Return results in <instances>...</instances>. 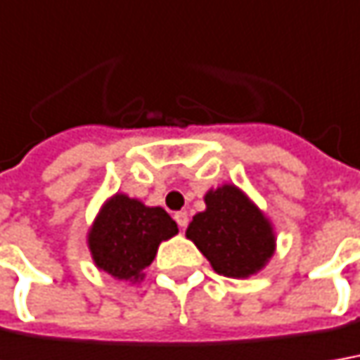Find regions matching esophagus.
Here are the masks:
<instances>
[{"instance_id":"esophagus-1","label":"esophagus","mask_w":360,"mask_h":360,"mask_svg":"<svg viewBox=\"0 0 360 360\" xmlns=\"http://www.w3.org/2000/svg\"><path fill=\"white\" fill-rule=\"evenodd\" d=\"M173 219H175V222L179 224L181 229H185V226H187V222H189V214H187L185 211H179V212H175V217H173Z\"/></svg>"}]
</instances>
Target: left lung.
Masks as SVG:
<instances>
[{
  "mask_svg": "<svg viewBox=\"0 0 360 360\" xmlns=\"http://www.w3.org/2000/svg\"><path fill=\"white\" fill-rule=\"evenodd\" d=\"M207 209L197 212L187 238L226 278H248L260 272L276 250L272 222L238 187L222 185L205 195Z\"/></svg>",
  "mask_w": 360,
  "mask_h": 360,
  "instance_id": "1",
  "label": "left lung"
}]
</instances>
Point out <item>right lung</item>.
<instances>
[{"mask_svg":"<svg viewBox=\"0 0 360 360\" xmlns=\"http://www.w3.org/2000/svg\"><path fill=\"white\" fill-rule=\"evenodd\" d=\"M179 232L177 222L161 207L116 193L104 202L88 232V248L96 268L116 280L136 283L153 262L163 240Z\"/></svg>","mask_w":360,"mask_h":360,"instance_id":"add662e5","label":"right lung"}]
</instances>
